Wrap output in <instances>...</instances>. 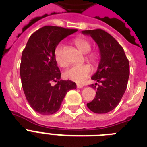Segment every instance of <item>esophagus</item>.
Masks as SVG:
<instances>
[{"label":"esophagus","instance_id":"obj_1","mask_svg":"<svg viewBox=\"0 0 147 147\" xmlns=\"http://www.w3.org/2000/svg\"><path fill=\"white\" fill-rule=\"evenodd\" d=\"M76 86H77V88H82L84 87V85H80V84H77V85H76Z\"/></svg>","mask_w":147,"mask_h":147}]
</instances>
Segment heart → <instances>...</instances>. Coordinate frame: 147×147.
I'll list each match as a JSON object with an SVG mask.
<instances>
[{
	"label": "heart",
	"mask_w": 147,
	"mask_h": 147,
	"mask_svg": "<svg viewBox=\"0 0 147 147\" xmlns=\"http://www.w3.org/2000/svg\"><path fill=\"white\" fill-rule=\"evenodd\" d=\"M73 43L76 46L79 50L82 53H88L86 55V59L92 62L93 64H97L98 59V54L95 52H91L92 45L90 42L85 38L77 37L73 40ZM54 57L56 63L60 67L65 68L68 66V62L65 59L63 55V45L59 44L55 47L54 51ZM92 69L88 64L78 65L69 68L65 71V78L75 82L76 83H82L88 76L91 75Z\"/></svg>",
	"instance_id": "obj_1"
}]
</instances>
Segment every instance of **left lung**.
<instances>
[{
  "mask_svg": "<svg viewBox=\"0 0 147 147\" xmlns=\"http://www.w3.org/2000/svg\"><path fill=\"white\" fill-rule=\"evenodd\" d=\"M82 33L93 38L100 55L98 70L92 77L98 83L91 85L97 90L96 95L87 106L94 113L105 114L117 106L125 92L130 75L129 61L122 47L106 31L96 29Z\"/></svg>",
  "mask_w": 147,
  "mask_h": 147,
  "instance_id": "8db88e82",
  "label": "left lung"
}]
</instances>
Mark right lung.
<instances>
[{
	"label": "right lung",
	"mask_w": 147,
	"mask_h": 147,
	"mask_svg": "<svg viewBox=\"0 0 147 147\" xmlns=\"http://www.w3.org/2000/svg\"><path fill=\"white\" fill-rule=\"evenodd\" d=\"M76 29L45 26L32 34L22 53L20 73L26 100L35 111L43 115L59 111L65 94L76 89L70 80H60L61 72L54 51L61 40ZM52 81L57 84L53 86Z\"/></svg>",
	"instance_id": "add662e5"
}]
</instances>
